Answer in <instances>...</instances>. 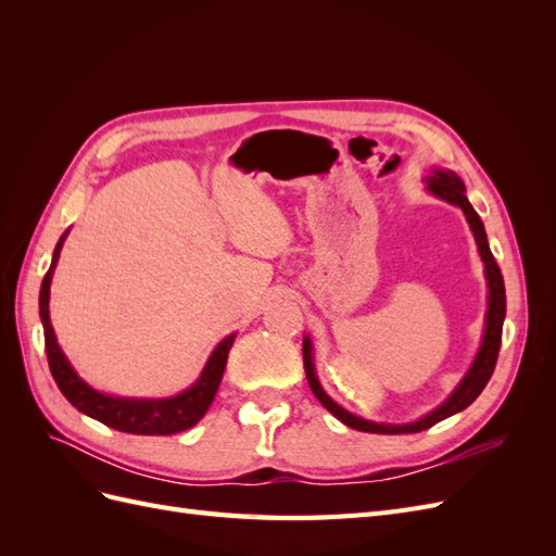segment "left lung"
<instances>
[{"instance_id":"1","label":"left lung","mask_w":556,"mask_h":556,"mask_svg":"<svg viewBox=\"0 0 556 556\" xmlns=\"http://www.w3.org/2000/svg\"><path fill=\"white\" fill-rule=\"evenodd\" d=\"M427 188L431 194L441 197L450 204L459 206L466 215V223L473 231L476 243H478V252L484 262V278H486V288H490V296H486V317H484V333H482V345L478 350V355L470 364L468 374L462 378V382L454 387V392L441 403L439 408L431 410L429 415L419 417L417 422H408V425H384V422H371V419H364L352 415L350 410L341 408L319 384L317 376H315V366H313V343L306 336L304 339V368H306V378L313 394L317 396V401L333 415L339 417L341 422L350 429L357 431H366V433H417L425 431L433 425H439L441 419L459 413L464 408H468L473 403L480 392L484 390V384L490 382L494 366L498 359V348H501V333H503V319H506V285H503V276L501 268L492 255L490 243H486V233H484V225L480 220V215L470 206V201L466 199V188L462 178L454 172H445V169H433L431 176H427Z\"/></svg>"}]
</instances>
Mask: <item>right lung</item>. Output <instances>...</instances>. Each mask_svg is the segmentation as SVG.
<instances>
[{
	"mask_svg": "<svg viewBox=\"0 0 556 556\" xmlns=\"http://www.w3.org/2000/svg\"><path fill=\"white\" fill-rule=\"evenodd\" d=\"M64 231L55 252L53 262H50L48 274L43 276L41 292H39V315L43 323V339H46V355L50 374H53L60 392L66 396L74 408L86 413L88 417L97 419L111 429L125 431V433H139V435H172L178 431H185L194 427L201 417L206 415L208 406L215 399L217 387H220L229 348L233 343V333L227 336L223 343H217L213 355L208 357L204 371L197 378V382L176 396L169 399H125V396H111L92 390V387L80 380L74 371L70 359L64 357V352L58 345L53 325H50L48 301H50V280H53V271L60 260V250L66 239Z\"/></svg>",
	"mask_w": 556,
	"mask_h": 556,
	"instance_id": "1",
	"label": "right lung"
}]
</instances>
